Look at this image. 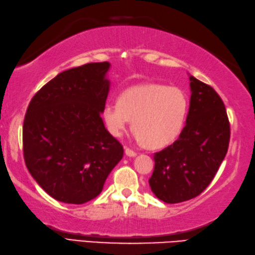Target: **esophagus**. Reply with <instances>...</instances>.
<instances>
[{"instance_id": "1", "label": "esophagus", "mask_w": 255, "mask_h": 255, "mask_svg": "<svg viewBox=\"0 0 255 255\" xmlns=\"http://www.w3.org/2000/svg\"><path fill=\"white\" fill-rule=\"evenodd\" d=\"M124 152H126V155H127V156H128V157H135V156L137 155L136 152H135V151H134V150H132V149L128 148V147H126V148H124Z\"/></svg>"}]
</instances>
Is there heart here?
Masks as SVG:
<instances>
[{
	"mask_svg": "<svg viewBox=\"0 0 255 255\" xmlns=\"http://www.w3.org/2000/svg\"><path fill=\"white\" fill-rule=\"evenodd\" d=\"M188 99L182 90L161 84H140L121 94L117 103L103 109L106 128L121 136L132 121L133 136L147 148H163L173 143L184 126Z\"/></svg>",
	"mask_w": 255,
	"mask_h": 255,
	"instance_id": "b5f03b06",
	"label": "heart"
}]
</instances>
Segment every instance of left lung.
I'll use <instances>...</instances> for the list:
<instances>
[{"mask_svg": "<svg viewBox=\"0 0 255 255\" xmlns=\"http://www.w3.org/2000/svg\"><path fill=\"white\" fill-rule=\"evenodd\" d=\"M190 108L179 138L154 156L149 185L169 204L200 195L227 154L230 126L222 98L209 85L190 75Z\"/></svg>", "mask_w": 255, "mask_h": 255, "instance_id": "obj_1", "label": "left lung"}]
</instances>
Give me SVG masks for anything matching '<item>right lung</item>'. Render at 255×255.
<instances>
[{
  "label": "right lung",
  "mask_w": 255,
  "mask_h": 255,
  "mask_svg": "<svg viewBox=\"0 0 255 255\" xmlns=\"http://www.w3.org/2000/svg\"><path fill=\"white\" fill-rule=\"evenodd\" d=\"M109 62L56 75L33 96L22 127L28 171L56 201L84 204L103 191L123 157L101 113L110 90Z\"/></svg>",
  "instance_id": "right-lung-1"
}]
</instances>
